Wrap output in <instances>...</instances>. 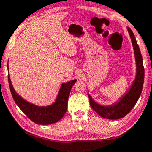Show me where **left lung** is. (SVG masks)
I'll use <instances>...</instances> for the list:
<instances>
[{
    "instance_id": "obj_1",
    "label": "left lung",
    "mask_w": 152,
    "mask_h": 152,
    "mask_svg": "<svg viewBox=\"0 0 152 152\" xmlns=\"http://www.w3.org/2000/svg\"><path fill=\"white\" fill-rule=\"evenodd\" d=\"M127 30L132 40L136 61V75L132 86L125 94H124V96L120 97L119 101L108 106L99 104L88 94L90 105L92 109L96 111L100 116L108 119H119L130 112L140 97L143 89L144 81V67L143 64V58L138 45L134 38L133 32L129 27H127Z\"/></svg>"
}]
</instances>
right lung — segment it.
I'll use <instances>...</instances> for the list:
<instances>
[{
  "instance_id": "add662e5",
  "label": "right lung",
  "mask_w": 152,
  "mask_h": 152,
  "mask_svg": "<svg viewBox=\"0 0 152 152\" xmlns=\"http://www.w3.org/2000/svg\"><path fill=\"white\" fill-rule=\"evenodd\" d=\"M9 68V65H7ZM9 88L12 97L17 105L27 115L28 117L37 124H50L58 121L64 115L67 110L68 98L70 91L76 82V80H72L67 83H62L56 101L52 104L48 106H37L23 99L17 94L11 82L9 74L8 75Z\"/></svg>"
}]
</instances>
